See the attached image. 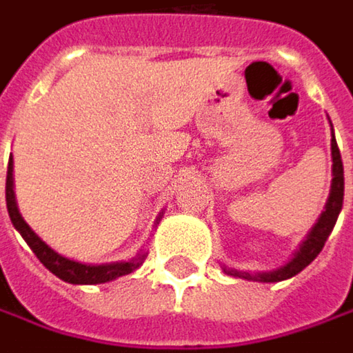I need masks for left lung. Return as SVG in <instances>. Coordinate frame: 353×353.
<instances>
[{
    "label": "left lung",
    "mask_w": 353,
    "mask_h": 353,
    "mask_svg": "<svg viewBox=\"0 0 353 353\" xmlns=\"http://www.w3.org/2000/svg\"><path fill=\"white\" fill-rule=\"evenodd\" d=\"M332 157H334V179H332V192H330V199H327V205H325V211L321 213L319 221L315 223V227L312 229L310 237L303 241V245L299 247L297 255L291 259L290 263L275 269V271H269V273H239V271H227L229 275H237V277H245V279H253V281H263V283H275V281H283V279H290L293 275H297L299 271H303L307 265L314 261L315 257L319 255V251L323 249L325 241L330 237L336 221H338V214L341 211V205H343V164H341V154L340 148H338V142L336 139H332Z\"/></svg>",
    "instance_id": "left-lung-1"
}]
</instances>
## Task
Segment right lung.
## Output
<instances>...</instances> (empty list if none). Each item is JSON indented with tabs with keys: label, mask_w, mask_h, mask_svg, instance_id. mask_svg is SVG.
Instances as JSON below:
<instances>
[{
	"label": "right lung",
	"mask_w": 353,
	"mask_h": 353,
	"mask_svg": "<svg viewBox=\"0 0 353 353\" xmlns=\"http://www.w3.org/2000/svg\"><path fill=\"white\" fill-rule=\"evenodd\" d=\"M13 163L10 159L8 163V179H6V201H8V213L12 219L13 227L19 231V235L26 239L30 245V249L36 253L39 261L43 263L46 269H50L56 277H60L62 281L74 283V285H94V283H106L112 281L116 277L128 275L134 269H139L144 255H140L132 261H120V263H106V265H84L72 259H65L62 255H58L54 249H50L38 235L30 229V225L21 219V214L17 211L15 205V194H13Z\"/></svg>",
	"instance_id": "add662e5"
}]
</instances>
